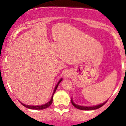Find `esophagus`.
I'll return each instance as SVG.
<instances>
[{"label":"esophagus","mask_w":126,"mask_h":126,"mask_svg":"<svg viewBox=\"0 0 126 126\" xmlns=\"http://www.w3.org/2000/svg\"><path fill=\"white\" fill-rule=\"evenodd\" d=\"M64 76L65 78H69L71 76V73H70V71H66L64 73Z\"/></svg>","instance_id":"1"}]
</instances>
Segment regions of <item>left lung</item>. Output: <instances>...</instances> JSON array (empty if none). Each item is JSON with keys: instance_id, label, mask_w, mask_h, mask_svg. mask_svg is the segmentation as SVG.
I'll return each mask as SVG.
<instances>
[{"instance_id": "1", "label": "left lung", "mask_w": 126, "mask_h": 126, "mask_svg": "<svg viewBox=\"0 0 126 126\" xmlns=\"http://www.w3.org/2000/svg\"><path fill=\"white\" fill-rule=\"evenodd\" d=\"M107 101L108 100H107L106 101H105V102H104V103L101 104L94 105V106L87 107V106H81V105H79L76 104H75V102L73 101V99H72V98L71 99L72 105H73L75 108H78V109H79V110H87V111L94 110H96V109H98V108H99L100 107H101L103 106V105H104L107 102Z\"/></svg>"}]
</instances>
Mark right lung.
Wrapping results in <instances>:
<instances>
[{"label":"right lung","instance_id":"1","mask_svg":"<svg viewBox=\"0 0 126 126\" xmlns=\"http://www.w3.org/2000/svg\"><path fill=\"white\" fill-rule=\"evenodd\" d=\"M62 79H63L61 78V79H60V80H59V81L58 82L57 84L56 85V86H55L54 91H53V95H52V96L51 98V99H50V100L48 102H47L46 104H45L41 105H28L24 104L22 103L21 102H21V104L23 105V106H24L25 107L27 108H29V109H31V110H44V109H45V108H48V107L51 104L52 102H53V95H54L55 92H56V89H57V87H58L59 84L60 83V82H61Z\"/></svg>","mask_w":126,"mask_h":126}]
</instances>
